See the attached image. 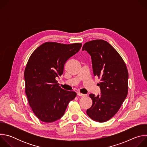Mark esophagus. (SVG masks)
Listing matches in <instances>:
<instances>
[{
	"mask_svg": "<svg viewBox=\"0 0 147 147\" xmlns=\"http://www.w3.org/2000/svg\"><path fill=\"white\" fill-rule=\"evenodd\" d=\"M77 95L80 96H85L86 95V94H81V93H80V92H77Z\"/></svg>",
	"mask_w": 147,
	"mask_h": 147,
	"instance_id": "1",
	"label": "esophagus"
}]
</instances>
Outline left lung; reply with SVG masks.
<instances>
[{
    "mask_svg": "<svg viewBox=\"0 0 147 147\" xmlns=\"http://www.w3.org/2000/svg\"><path fill=\"white\" fill-rule=\"evenodd\" d=\"M82 51L91 56L94 75L100 78L98 84L100 94H90L92 105L87 110L94 121L105 122L119 110L128 93V71L121 57L108 42L96 39L87 42Z\"/></svg>",
    "mask_w": 147,
    "mask_h": 147,
    "instance_id": "8db88e82",
    "label": "left lung"
}]
</instances>
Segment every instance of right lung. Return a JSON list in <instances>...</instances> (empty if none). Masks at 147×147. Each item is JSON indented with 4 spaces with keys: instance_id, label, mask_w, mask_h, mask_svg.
<instances>
[{
    "instance_id": "obj_1",
    "label": "right lung",
    "mask_w": 147,
    "mask_h": 147,
    "mask_svg": "<svg viewBox=\"0 0 147 147\" xmlns=\"http://www.w3.org/2000/svg\"><path fill=\"white\" fill-rule=\"evenodd\" d=\"M82 44L45 42L29 58L24 71L26 94L36 116L46 123L64 115L70 101L77 94L59 86L56 78L63 72L66 61L81 49Z\"/></svg>"
}]
</instances>
